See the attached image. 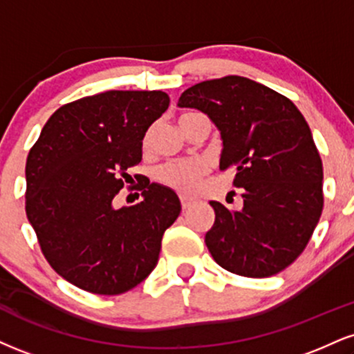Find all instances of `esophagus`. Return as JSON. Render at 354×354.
I'll list each match as a JSON object with an SVG mask.
<instances>
[{
  "instance_id": "34e87169",
  "label": "esophagus",
  "mask_w": 354,
  "mask_h": 354,
  "mask_svg": "<svg viewBox=\"0 0 354 354\" xmlns=\"http://www.w3.org/2000/svg\"><path fill=\"white\" fill-rule=\"evenodd\" d=\"M180 199H181V207H183V209H188L191 204H193V199L186 198V196H181Z\"/></svg>"
}]
</instances>
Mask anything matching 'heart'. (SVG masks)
Returning <instances> with one entry per match:
<instances>
[{
	"label": "heart",
	"mask_w": 354,
	"mask_h": 354,
	"mask_svg": "<svg viewBox=\"0 0 354 354\" xmlns=\"http://www.w3.org/2000/svg\"><path fill=\"white\" fill-rule=\"evenodd\" d=\"M194 113H185L181 118L189 117ZM180 118V120H181ZM207 163L204 160H178V161H168L163 166H160L156 171V178L165 186L171 188L178 193L191 194L196 191L201 180L203 174L207 173Z\"/></svg>",
	"instance_id": "heart-1"
}]
</instances>
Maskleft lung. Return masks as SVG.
I'll return each instance as SVG.
<instances>
[{
  "label": "left lung",
  "instance_id": "1",
  "mask_svg": "<svg viewBox=\"0 0 354 354\" xmlns=\"http://www.w3.org/2000/svg\"><path fill=\"white\" fill-rule=\"evenodd\" d=\"M178 107L206 113L223 140L219 168H234L241 209L211 201L204 242L216 262L242 277L282 272L308 244L323 209V166L292 100L241 75L186 88Z\"/></svg>",
  "mask_w": 354,
  "mask_h": 354
}]
</instances>
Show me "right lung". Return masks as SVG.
Here are the masks:
<instances>
[{
  "instance_id": "add662e5",
  "label": "right lung",
  "mask_w": 354,
  "mask_h": 354,
  "mask_svg": "<svg viewBox=\"0 0 354 354\" xmlns=\"http://www.w3.org/2000/svg\"><path fill=\"white\" fill-rule=\"evenodd\" d=\"M169 105L161 91H109L50 115L26 161V214L62 279L85 292L120 295L158 263L161 239L181 211L168 186H142L143 201L113 198L142 161L147 130Z\"/></svg>"
}]
</instances>
